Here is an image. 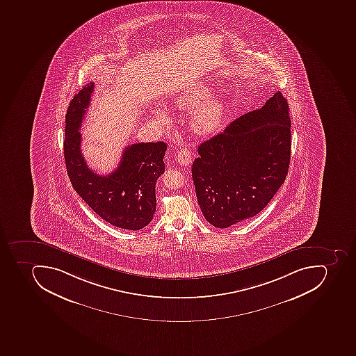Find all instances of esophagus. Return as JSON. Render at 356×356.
<instances>
[{
  "mask_svg": "<svg viewBox=\"0 0 356 356\" xmlns=\"http://www.w3.org/2000/svg\"><path fill=\"white\" fill-rule=\"evenodd\" d=\"M177 161H179L181 165H190L191 162H192L191 152L188 151V149H181V151L177 153Z\"/></svg>",
  "mask_w": 356,
  "mask_h": 356,
  "instance_id": "esophagus-1",
  "label": "esophagus"
}]
</instances>
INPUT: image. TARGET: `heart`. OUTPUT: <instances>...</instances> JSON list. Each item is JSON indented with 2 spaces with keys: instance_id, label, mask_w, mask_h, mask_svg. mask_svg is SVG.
Returning a JSON list of instances; mask_svg holds the SVG:
<instances>
[{
  "instance_id": "obj_1",
  "label": "heart",
  "mask_w": 356,
  "mask_h": 356,
  "mask_svg": "<svg viewBox=\"0 0 356 356\" xmlns=\"http://www.w3.org/2000/svg\"><path fill=\"white\" fill-rule=\"evenodd\" d=\"M210 97L211 88L201 83L185 90L175 99L177 106L183 110H191L196 106H198L192 114L191 125L194 131L201 134L216 130L223 118V104L220 99ZM155 114L161 124L168 125L171 123V116L165 108H156Z\"/></svg>"
}]
</instances>
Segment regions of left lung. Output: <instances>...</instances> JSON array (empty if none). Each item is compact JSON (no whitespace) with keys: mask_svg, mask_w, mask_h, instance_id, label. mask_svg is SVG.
Masks as SVG:
<instances>
[{"mask_svg":"<svg viewBox=\"0 0 356 356\" xmlns=\"http://www.w3.org/2000/svg\"><path fill=\"white\" fill-rule=\"evenodd\" d=\"M197 152L192 177L207 222L226 229L253 218L273 199L289 172L286 99L276 92L262 108L232 122L223 132L200 144Z\"/></svg>","mask_w":356,"mask_h":356,"instance_id":"obj_1","label":"left lung"}]
</instances>
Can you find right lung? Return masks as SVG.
<instances>
[{
	"instance_id": "obj_1",
	"label": "right lung",
	"mask_w": 356,
	"mask_h": 356,
	"mask_svg": "<svg viewBox=\"0 0 356 356\" xmlns=\"http://www.w3.org/2000/svg\"><path fill=\"white\" fill-rule=\"evenodd\" d=\"M94 83L72 99L65 116L64 160L72 186L99 218L120 229L138 231L156 210L155 184L165 171L164 142L136 143L125 147L119 166L108 175L88 168L82 152L80 127L91 103Z\"/></svg>"
}]
</instances>
